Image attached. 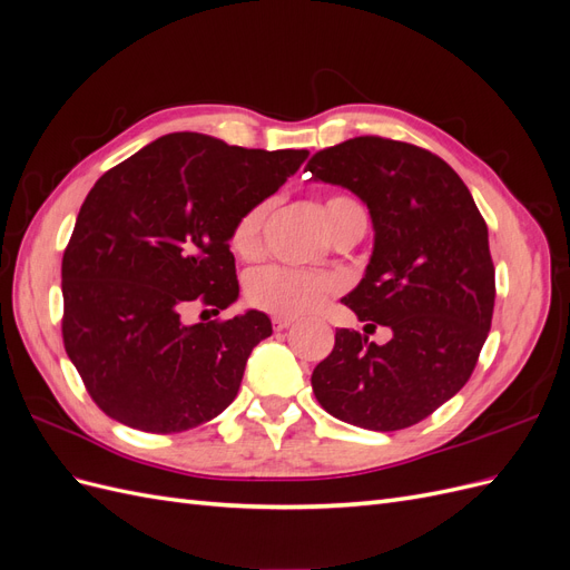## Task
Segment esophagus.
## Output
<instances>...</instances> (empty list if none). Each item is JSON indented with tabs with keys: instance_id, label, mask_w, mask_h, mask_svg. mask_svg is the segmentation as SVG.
Returning <instances> with one entry per match:
<instances>
[{
	"instance_id": "34e87169",
	"label": "esophagus",
	"mask_w": 570,
	"mask_h": 570,
	"mask_svg": "<svg viewBox=\"0 0 570 570\" xmlns=\"http://www.w3.org/2000/svg\"><path fill=\"white\" fill-rule=\"evenodd\" d=\"M292 323H295V318H283V316H275V318H273V327H275V331H285V327H289Z\"/></svg>"
}]
</instances>
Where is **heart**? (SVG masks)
Returning a JSON list of instances; mask_svg holds the SVG:
<instances>
[{
	"instance_id": "1",
	"label": "heart",
	"mask_w": 570,
	"mask_h": 570,
	"mask_svg": "<svg viewBox=\"0 0 570 570\" xmlns=\"http://www.w3.org/2000/svg\"><path fill=\"white\" fill-rule=\"evenodd\" d=\"M268 209V202H256L235 220V226L230 230V247L235 254L252 258L262 252ZM321 212L331 233L347 216L364 214V209L347 195L325 197V202L321 204ZM340 285V278L333 273H316L289 266H264L247 275L245 297L254 308H258V312L295 318L314 314L316 308H321L327 302V297L335 295Z\"/></svg>"
}]
</instances>
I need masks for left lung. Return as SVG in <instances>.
I'll return each instance as SVG.
<instances>
[{"label": "left lung", "instance_id": "8db88e82", "mask_svg": "<svg viewBox=\"0 0 570 570\" xmlns=\"http://www.w3.org/2000/svg\"><path fill=\"white\" fill-rule=\"evenodd\" d=\"M306 170L366 202L375 245L364 281L344 306L387 325L368 342L350 327L312 373L318 404L366 430H404L469 383L494 312V264L485 218L438 154L361 135L316 151Z\"/></svg>", "mask_w": 570, "mask_h": 570}]
</instances>
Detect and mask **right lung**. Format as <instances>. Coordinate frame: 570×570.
Here are the masks:
<instances>
[{"instance_id": "right-lung-1", "label": "right lung", "mask_w": 570, "mask_h": 570, "mask_svg": "<svg viewBox=\"0 0 570 570\" xmlns=\"http://www.w3.org/2000/svg\"><path fill=\"white\" fill-rule=\"evenodd\" d=\"M306 149H245L174 132L101 176L63 249L61 337L92 402L145 433L216 419L273 327L262 312L218 314L237 295L230 230L273 195Z\"/></svg>"}]
</instances>
